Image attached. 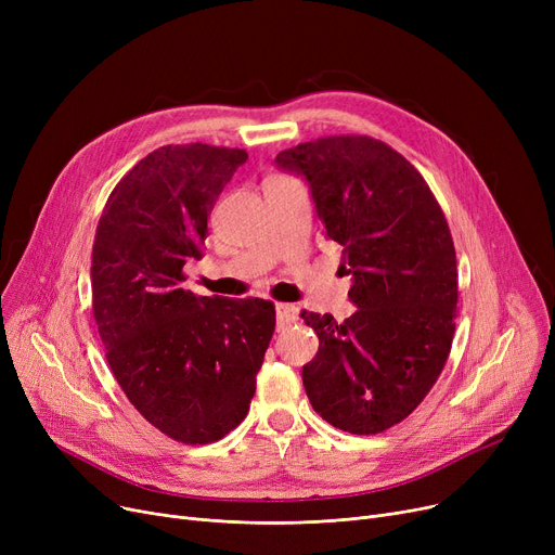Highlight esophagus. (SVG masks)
<instances>
[{"mask_svg":"<svg viewBox=\"0 0 555 555\" xmlns=\"http://www.w3.org/2000/svg\"><path fill=\"white\" fill-rule=\"evenodd\" d=\"M297 319V308L289 306V304H276V324H279V331L289 326Z\"/></svg>","mask_w":555,"mask_h":555,"instance_id":"obj_1","label":"esophagus"}]
</instances>
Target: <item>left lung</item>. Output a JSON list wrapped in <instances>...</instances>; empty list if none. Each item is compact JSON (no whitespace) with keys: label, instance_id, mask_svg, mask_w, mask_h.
Listing matches in <instances>:
<instances>
[{"label":"left lung","instance_id":"8db88e82","mask_svg":"<svg viewBox=\"0 0 555 555\" xmlns=\"http://www.w3.org/2000/svg\"><path fill=\"white\" fill-rule=\"evenodd\" d=\"M274 162L306 180L358 308L344 322L301 312L319 337L301 371L312 410L344 431H385L423 402L452 348L459 285L446 216L423 175L371 137L299 143Z\"/></svg>","mask_w":555,"mask_h":555}]
</instances>
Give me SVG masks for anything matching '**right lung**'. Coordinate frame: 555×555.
I'll list each match as a JSON object with an SVG mask.
<instances>
[{"mask_svg": "<svg viewBox=\"0 0 555 555\" xmlns=\"http://www.w3.org/2000/svg\"><path fill=\"white\" fill-rule=\"evenodd\" d=\"M245 162L238 149L162 145L114 186L96 229L92 308L105 358L134 410L180 443H214L243 423L276 326L266 299L182 287Z\"/></svg>", "mask_w": 555, "mask_h": 555, "instance_id": "obj_1", "label": "right lung"}]
</instances>
